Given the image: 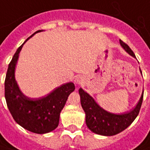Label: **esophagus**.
Masks as SVG:
<instances>
[{
    "label": "esophagus",
    "instance_id": "obj_1",
    "mask_svg": "<svg viewBox=\"0 0 150 150\" xmlns=\"http://www.w3.org/2000/svg\"><path fill=\"white\" fill-rule=\"evenodd\" d=\"M75 83H77V84H80V83H81V82H82V80H81V79H80L79 78L75 79Z\"/></svg>",
    "mask_w": 150,
    "mask_h": 150
}]
</instances>
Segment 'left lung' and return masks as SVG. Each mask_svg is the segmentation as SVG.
<instances>
[{
  "instance_id": "obj_1",
  "label": "left lung",
  "mask_w": 150,
  "mask_h": 150,
  "mask_svg": "<svg viewBox=\"0 0 150 150\" xmlns=\"http://www.w3.org/2000/svg\"><path fill=\"white\" fill-rule=\"evenodd\" d=\"M119 42L122 48L131 56L135 57L133 51L130 49L126 43L121 40H119ZM79 93L80 95L81 105L85 112L87 126L94 133L102 136H114L121 132L130 126L140 112L144 95V93H142L138 104L132 111L121 115H115L105 111L102 108H100L95 102L93 97L82 88H79Z\"/></svg>"
}]
</instances>
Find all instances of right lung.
I'll return each instance as SVG.
<instances>
[{"instance_id":"add662e5","label":"right lung","mask_w":150,"mask_h":150,"mask_svg":"<svg viewBox=\"0 0 150 150\" xmlns=\"http://www.w3.org/2000/svg\"><path fill=\"white\" fill-rule=\"evenodd\" d=\"M39 31H35L34 34ZM24 43L17 50L7 70L5 80L6 104L15 122L23 128L34 133H47L58 126L61 111L67 100L68 96L75 90V85L73 83L62 84L46 97L38 99L24 96L14 78L17 61Z\"/></svg>"}]
</instances>
